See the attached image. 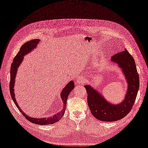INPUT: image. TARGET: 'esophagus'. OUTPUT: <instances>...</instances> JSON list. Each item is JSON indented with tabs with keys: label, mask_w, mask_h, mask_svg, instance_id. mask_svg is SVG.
<instances>
[{
	"label": "esophagus",
	"mask_w": 148,
	"mask_h": 148,
	"mask_svg": "<svg viewBox=\"0 0 148 148\" xmlns=\"http://www.w3.org/2000/svg\"><path fill=\"white\" fill-rule=\"evenodd\" d=\"M87 81V79L86 77H83V76H79V77L77 78V82L79 84H83Z\"/></svg>",
	"instance_id": "34e87169"
}]
</instances>
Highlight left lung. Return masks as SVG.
<instances>
[{
	"mask_svg": "<svg viewBox=\"0 0 148 148\" xmlns=\"http://www.w3.org/2000/svg\"><path fill=\"white\" fill-rule=\"evenodd\" d=\"M111 60L122 69L128 84L126 96L121 103L112 104L109 103L91 86H84L88 93V104L90 112L98 120L106 122L123 119L131 111L139 87V77L134 59L126 49L112 56Z\"/></svg>",
	"mask_w": 148,
	"mask_h": 148,
	"instance_id": "obj_1",
	"label": "left lung"
}]
</instances>
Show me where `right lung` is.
<instances>
[{
  "instance_id": "add662e5",
  "label": "right lung",
  "mask_w": 148,
  "mask_h": 148,
  "mask_svg": "<svg viewBox=\"0 0 148 148\" xmlns=\"http://www.w3.org/2000/svg\"><path fill=\"white\" fill-rule=\"evenodd\" d=\"M40 41L39 39H33L30 41L27 42L22 45V47L20 49V51H18L17 54L15 57L13 62L11 64L10 67V96L12 97V99L14 101V103L17 107L18 109L21 111V112L23 114V116L25 117L30 122H31L34 124H39V125H47V124H52L59 121L60 118L63 116L64 112H65V109L66 107L67 99L68 96H69L71 91L73 90L74 88V83L73 81H70L68 84L65 86L60 93V97L62 98V100L64 103V109L61 110L60 112H58L56 114L54 115L52 117H45V118H34V117H31L28 115H26L24 111H22L21 108L18 106L17 103L16 102V97H15V93H14V84H15V79L16 77L17 71L18 67H19L21 64L22 62V60L24 59V56L28 54L29 52H31L32 50L34 49Z\"/></svg>"
}]
</instances>
